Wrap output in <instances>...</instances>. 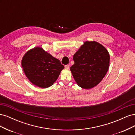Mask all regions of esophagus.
Returning <instances> with one entry per match:
<instances>
[{
	"instance_id": "obj_1",
	"label": "esophagus",
	"mask_w": 135,
	"mask_h": 135,
	"mask_svg": "<svg viewBox=\"0 0 135 135\" xmlns=\"http://www.w3.org/2000/svg\"><path fill=\"white\" fill-rule=\"evenodd\" d=\"M69 65H65V68L66 69H69Z\"/></svg>"
}]
</instances>
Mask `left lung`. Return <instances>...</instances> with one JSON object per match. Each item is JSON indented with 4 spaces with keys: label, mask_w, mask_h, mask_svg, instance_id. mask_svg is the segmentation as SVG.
<instances>
[{
    "label": "left lung",
    "mask_w": 135,
    "mask_h": 135,
    "mask_svg": "<svg viewBox=\"0 0 135 135\" xmlns=\"http://www.w3.org/2000/svg\"><path fill=\"white\" fill-rule=\"evenodd\" d=\"M74 64L70 71L77 84L91 89L99 84L109 68L110 55L103 45L95 41H85L73 56Z\"/></svg>",
    "instance_id": "8db88e82"
}]
</instances>
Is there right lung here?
Instances as JSON below:
<instances>
[{
    "mask_svg": "<svg viewBox=\"0 0 135 135\" xmlns=\"http://www.w3.org/2000/svg\"><path fill=\"white\" fill-rule=\"evenodd\" d=\"M21 66L30 82L42 88L54 84L64 68L59 60L39 47L26 53L22 57Z\"/></svg>",
    "mask_w": 135,
    "mask_h": 135,
    "instance_id": "add662e5",
    "label": "right lung"
}]
</instances>
